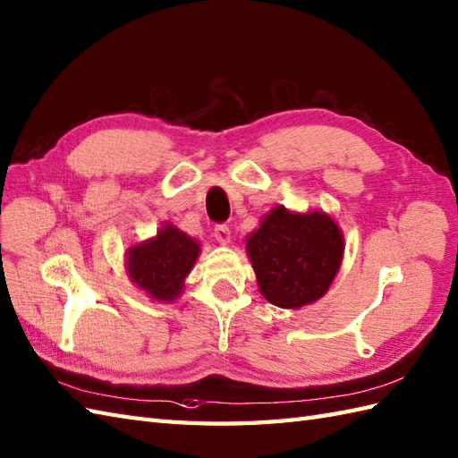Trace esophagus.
I'll return each instance as SVG.
<instances>
[{"label":"esophagus","instance_id":"34e87169","mask_svg":"<svg viewBox=\"0 0 458 458\" xmlns=\"http://www.w3.org/2000/svg\"><path fill=\"white\" fill-rule=\"evenodd\" d=\"M215 238L220 243H228L230 242V226L228 225H216L215 226Z\"/></svg>","mask_w":458,"mask_h":458}]
</instances>
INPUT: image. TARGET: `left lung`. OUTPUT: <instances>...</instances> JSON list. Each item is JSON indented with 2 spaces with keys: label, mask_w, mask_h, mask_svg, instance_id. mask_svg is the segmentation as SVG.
Here are the masks:
<instances>
[{
  "label": "left lung",
  "mask_w": 458,
  "mask_h": 458,
  "mask_svg": "<svg viewBox=\"0 0 458 458\" xmlns=\"http://www.w3.org/2000/svg\"><path fill=\"white\" fill-rule=\"evenodd\" d=\"M261 294L281 308H301L326 294L344 258V236L324 212L275 207L248 238Z\"/></svg>",
  "instance_id": "left-lung-1"
}]
</instances>
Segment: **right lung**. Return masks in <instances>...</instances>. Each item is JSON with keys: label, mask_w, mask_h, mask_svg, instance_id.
<instances>
[{"label": "right lung", "mask_w": 458, "mask_h": 458, "mask_svg": "<svg viewBox=\"0 0 458 458\" xmlns=\"http://www.w3.org/2000/svg\"><path fill=\"white\" fill-rule=\"evenodd\" d=\"M199 243L174 226L129 251L131 279L156 301H174L199 258Z\"/></svg>", "instance_id": "add662e5"}]
</instances>
